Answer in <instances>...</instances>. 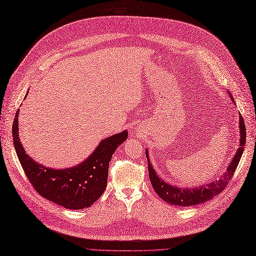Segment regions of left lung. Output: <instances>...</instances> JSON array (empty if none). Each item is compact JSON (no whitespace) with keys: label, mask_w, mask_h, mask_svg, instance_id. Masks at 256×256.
<instances>
[{"label":"left lung","mask_w":256,"mask_h":256,"mask_svg":"<svg viewBox=\"0 0 256 256\" xmlns=\"http://www.w3.org/2000/svg\"><path fill=\"white\" fill-rule=\"evenodd\" d=\"M230 94V92L228 91ZM230 98L234 101V98L230 94ZM239 127H240V146L236 150L234 158L230 162L226 172L222 174L220 178L214 180L213 182H210L206 184H202L198 186H191V188H180L178 186H174L170 182H166L162 179L151 164L148 160V150H146V154L148 158V176L151 180L152 186L154 188L155 192L158 193V196L164 200L165 202L170 203L172 205H177V206H194V205L201 204L204 202H208L212 200L214 196L225 189V186L228 182L232 180V177L236 172V168L238 166L240 158L242 156L243 150L246 146V126L244 120H243L242 116L239 118Z\"/></svg>","instance_id":"8db88e82"}]
</instances>
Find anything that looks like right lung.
Segmentation results:
<instances>
[{
    "instance_id": "obj_1",
    "label": "right lung",
    "mask_w": 256,
    "mask_h": 256,
    "mask_svg": "<svg viewBox=\"0 0 256 256\" xmlns=\"http://www.w3.org/2000/svg\"><path fill=\"white\" fill-rule=\"evenodd\" d=\"M18 116L20 110L13 122L14 146L22 170L36 192L68 210L90 208L106 188L112 155L127 139V130L103 139L90 156L76 166L51 168L39 164L24 151L18 132Z\"/></svg>"
}]
</instances>
